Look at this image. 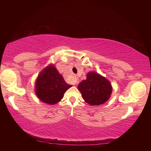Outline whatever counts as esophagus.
Returning <instances> with one entry per match:
<instances>
[{
	"label": "esophagus",
	"mask_w": 151,
	"mask_h": 151,
	"mask_svg": "<svg viewBox=\"0 0 151 151\" xmlns=\"http://www.w3.org/2000/svg\"><path fill=\"white\" fill-rule=\"evenodd\" d=\"M75 84H76V85H78V81L77 79H76V80H75Z\"/></svg>",
	"instance_id": "1"
}]
</instances>
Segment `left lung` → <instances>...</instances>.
Returning <instances> with one entry per match:
<instances>
[{"label":"left lung","mask_w":151,"mask_h":151,"mask_svg":"<svg viewBox=\"0 0 151 151\" xmlns=\"http://www.w3.org/2000/svg\"><path fill=\"white\" fill-rule=\"evenodd\" d=\"M84 100L92 106L103 104L111 97L112 87L108 79L96 72H88L78 85Z\"/></svg>","instance_id":"1"}]
</instances>
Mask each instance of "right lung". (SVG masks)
Instances as JSON below:
<instances>
[{"label": "right lung", "instance_id": "1", "mask_svg": "<svg viewBox=\"0 0 151 151\" xmlns=\"http://www.w3.org/2000/svg\"><path fill=\"white\" fill-rule=\"evenodd\" d=\"M71 86L66 83L55 65L50 64L38 75L35 82V93L40 101L55 104L61 101L66 91Z\"/></svg>", "mask_w": 151, "mask_h": 151}]
</instances>
